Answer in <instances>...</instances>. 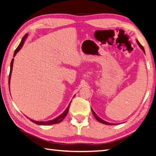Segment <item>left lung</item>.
Segmentation results:
<instances>
[{
    "label": "left lung",
    "mask_w": 156,
    "mask_h": 156,
    "mask_svg": "<svg viewBox=\"0 0 156 156\" xmlns=\"http://www.w3.org/2000/svg\"><path fill=\"white\" fill-rule=\"evenodd\" d=\"M136 42H137V43H138V46L140 47V49L142 50V51H143V52L144 53V54H145V51H144V47L141 45L140 43H139L138 40H136ZM91 109L92 113H93V115H94V116L95 117V118H96V119L98 121V122H100V123H102V124H104V125H117V124H115V123H110V122H107V121H105V120H102V118H100L99 117V116L96 113H95V112L93 110V109H92V108H91Z\"/></svg>",
    "instance_id": "left-lung-1"
}]
</instances>
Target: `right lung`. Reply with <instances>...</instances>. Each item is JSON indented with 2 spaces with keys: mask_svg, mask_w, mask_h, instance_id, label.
I'll list each match as a JSON object with an SVG mask.
<instances>
[{
  "mask_svg": "<svg viewBox=\"0 0 156 156\" xmlns=\"http://www.w3.org/2000/svg\"><path fill=\"white\" fill-rule=\"evenodd\" d=\"M28 36V34H26L25 35L23 36V38H22V40H21V42L19 44V45L18 46V47L16 48V49L14 51V57L16 55L17 53L20 51V49L22 48L23 44H24L25 43V41L26 39H27ZM14 58H13L12 60V62H11V65H10V72H9V85L10 84V80H11V76H12V69H13V64H14ZM74 97V96H73ZM71 102H72V101H71L69 102V104L68 107H67V109H65V111L64 112H63L62 113H61L60 115L58 116V117H56V118H54V119L53 120H48V121H36L34 120H32L31 119V118L27 117L28 119H30L31 122L36 124V125H54V124H58L60 122H62V121L63 120V119L66 117V115H67V114L68 113V112H69V107H70V105H71Z\"/></svg>",
  "mask_w": 156,
  "mask_h": 156,
  "instance_id": "right-lung-1",
  "label": "right lung"
}]
</instances>
